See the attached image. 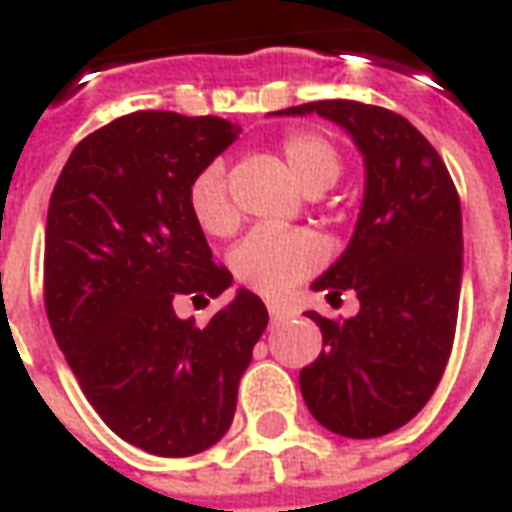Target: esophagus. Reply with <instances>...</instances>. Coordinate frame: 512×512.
<instances>
[{
  "instance_id": "1",
  "label": "esophagus",
  "mask_w": 512,
  "mask_h": 512,
  "mask_svg": "<svg viewBox=\"0 0 512 512\" xmlns=\"http://www.w3.org/2000/svg\"><path fill=\"white\" fill-rule=\"evenodd\" d=\"M268 314H271V320H285L287 317V309L285 306H279V304H268Z\"/></svg>"
}]
</instances>
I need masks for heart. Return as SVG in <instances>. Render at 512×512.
<instances>
[{"mask_svg": "<svg viewBox=\"0 0 512 512\" xmlns=\"http://www.w3.org/2000/svg\"><path fill=\"white\" fill-rule=\"evenodd\" d=\"M282 160L298 187L323 192L336 184L342 173L339 151L331 140L317 132H293L282 140ZM189 211L206 233L227 236L238 225V211L227 195L225 173L219 165H208L189 184ZM325 249L309 230H276L257 227L230 255V268L238 282L263 295H279L295 282L323 266Z\"/></svg>", "mask_w": 512, "mask_h": 512, "instance_id": "1", "label": "heart"}]
</instances>
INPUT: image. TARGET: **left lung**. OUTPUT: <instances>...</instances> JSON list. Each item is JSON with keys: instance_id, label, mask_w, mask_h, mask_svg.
I'll return each mask as SVG.
<instances>
[{"instance_id": "1", "label": "left lung", "mask_w": 512, "mask_h": 512, "mask_svg": "<svg viewBox=\"0 0 512 512\" xmlns=\"http://www.w3.org/2000/svg\"><path fill=\"white\" fill-rule=\"evenodd\" d=\"M304 113L355 140L366 192L344 255L312 285L328 301L355 290L361 309L347 320L306 312L323 331V352L301 369L298 385L328 431L382 437L426 407L448 366L461 293V203L437 149L399 113L320 100L279 116Z\"/></svg>"}]
</instances>
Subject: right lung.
<instances>
[{"label": "right lung", "mask_w": 512, "mask_h": 512, "mask_svg": "<svg viewBox=\"0 0 512 512\" xmlns=\"http://www.w3.org/2000/svg\"><path fill=\"white\" fill-rule=\"evenodd\" d=\"M217 116L138 111L78 143L45 222V312L108 429L154 456H195L225 437L238 382L268 325L249 290L203 328L176 298L233 285L189 211V184L238 138Z\"/></svg>", "instance_id": "obj_1"}]
</instances>
